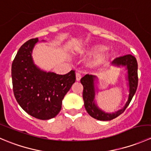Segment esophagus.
<instances>
[{
  "label": "esophagus",
  "instance_id": "esophagus-1",
  "mask_svg": "<svg viewBox=\"0 0 151 151\" xmlns=\"http://www.w3.org/2000/svg\"><path fill=\"white\" fill-rule=\"evenodd\" d=\"M76 80H77V81H80L81 80V74L80 73H76Z\"/></svg>",
  "mask_w": 151,
  "mask_h": 151
}]
</instances>
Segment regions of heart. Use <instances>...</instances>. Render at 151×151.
Listing matches in <instances>:
<instances>
[{
  "label": "heart",
  "mask_w": 151,
  "mask_h": 151,
  "mask_svg": "<svg viewBox=\"0 0 151 151\" xmlns=\"http://www.w3.org/2000/svg\"><path fill=\"white\" fill-rule=\"evenodd\" d=\"M107 50V47L102 45H93L83 49L80 52L82 55L85 56L94 58L91 61L92 66H99L108 63L110 55L105 54Z\"/></svg>",
  "instance_id": "1"
}]
</instances>
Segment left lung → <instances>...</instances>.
<instances>
[{
	"label": "left lung",
	"instance_id": "1",
	"mask_svg": "<svg viewBox=\"0 0 151 151\" xmlns=\"http://www.w3.org/2000/svg\"><path fill=\"white\" fill-rule=\"evenodd\" d=\"M112 64L116 66H126L128 70V80L129 85V99L123 109L117 111L115 113H106L103 112L95 104V88H94V80L96 77L93 75L86 74L81 79L82 85H83V97L84 100L85 108L88 113L93 118L99 121H111L117 118L123 113L125 109L130 104L134 95L135 94L138 85V74H137V61L134 56L132 55L121 56L112 61Z\"/></svg>",
	"mask_w": 151,
	"mask_h": 151
}]
</instances>
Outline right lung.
I'll return each mask as SVG.
<instances>
[{
	"label": "right lung",
	"instance_id": "obj_1",
	"mask_svg": "<svg viewBox=\"0 0 151 151\" xmlns=\"http://www.w3.org/2000/svg\"><path fill=\"white\" fill-rule=\"evenodd\" d=\"M38 38L21 46L12 65L13 92L19 106L31 116L49 120L60 112L62 101L75 82V71L64 75L45 72L35 66L32 50Z\"/></svg>",
	"mask_w": 151,
	"mask_h": 151
}]
</instances>
